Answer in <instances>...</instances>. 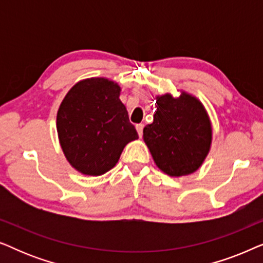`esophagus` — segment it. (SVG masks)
<instances>
[{
    "instance_id": "34e87169",
    "label": "esophagus",
    "mask_w": 263,
    "mask_h": 263,
    "mask_svg": "<svg viewBox=\"0 0 263 263\" xmlns=\"http://www.w3.org/2000/svg\"><path fill=\"white\" fill-rule=\"evenodd\" d=\"M142 130H143V124L142 123L136 124V132H138V134H139L140 138H141V136H142Z\"/></svg>"
}]
</instances>
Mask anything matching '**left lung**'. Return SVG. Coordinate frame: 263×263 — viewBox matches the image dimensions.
I'll use <instances>...</instances> for the list:
<instances>
[{
  "label": "left lung",
  "mask_w": 263,
  "mask_h": 263,
  "mask_svg": "<svg viewBox=\"0 0 263 263\" xmlns=\"http://www.w3.org/2000/svg\"><path fill=\"white\" fill-rule=\"evenodd\" d=\"M153 122L143 128V141L164 174L181 177L195 172L212 143V123L196 97L181 92L157 97Z\"/></svg>",
  "instance_id": "1"
}]
</instances>
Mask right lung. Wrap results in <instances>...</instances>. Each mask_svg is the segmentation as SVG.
I'll return each mask as SVG.
<instances>
[{
	"mask_svg": "<svg viewBox=\"0 0 263 263\" xmlns=\"http://www.w3.org/2000/svg\"><path fill=\"white\" fill-rule=\"evenodd\" d=\"M121 87L89 78L69 89L57 111V134L67 160L82 175L111 170L127 143L139 138L120 99Z\"/></svg>",
	"mask_w": 263,
	"mask_h": 263,
	"instance_id": "obj_1",
	"label": "right lung"
}]
</instances>
